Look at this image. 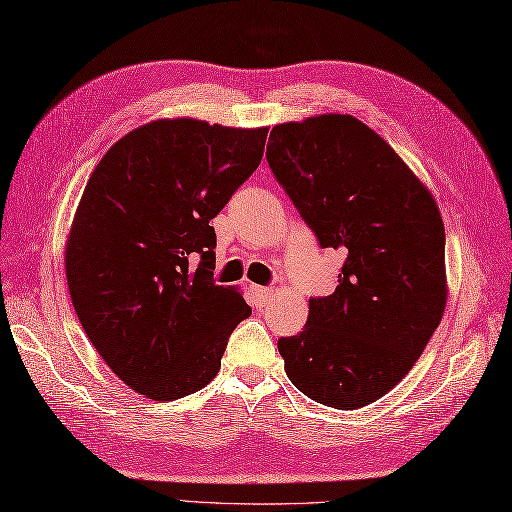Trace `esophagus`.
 Wrapping results in <instances>:
<instances>
[{"mask_svg":"<svg viewBox=\"0 0 512 512\" xmlns=\"http://www.w3.org/2000/svg\"><path fill=\"white\" fill-rule=\"evenodd\" d=\"M251 292H253V298H255V305L257 307H264L268 300H270V296H272L270 287H261V285H253Z\"/></svg>","mask_w":512,"mask_h":512,"instance_id":"1","label":"esophagus"}]
</instances>
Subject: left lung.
Segmentation results:
<instances>
[{
	"mask_svg": "<svg viewBox=\"0 0 512 512\" xmlns=\"http://www.w3.org/2000/svg\"><path fill=\"white\" fill-rule=\"evenodd\" d=\"M268 164L324 248L344 251L339 285L279 339L307 398L355 411L411 372L448 303L437 201L372 127L350 114L274 125Z\"/></svg>",
	"mask_w": 512,
	"mask_h": 512,
	"instance_id": "left-lung-1",
	"label": "left lung"
}]
</instances>
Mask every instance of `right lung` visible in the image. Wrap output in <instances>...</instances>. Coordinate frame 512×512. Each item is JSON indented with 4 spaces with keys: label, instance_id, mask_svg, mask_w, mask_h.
<instances>
[{
    "label": "right lung",
    "instance_id": "1",
    "mask_svg": "<svg viewBox=\"0 0 512 512\" xmlns=\"http://www.w3.org/2000/svg\"><path fill=\"white\" fill-rule=\"evenodd\" d=\"M266 136L157 119L114 142L86 183L64 248L69 294L90 344L144 398L212 383L231 331L251 316L238 287L212 281L209 220L255 173Z\"/></svg>",
    "mask_w": 512,
    "mask_h": 512
}]
</instances>
